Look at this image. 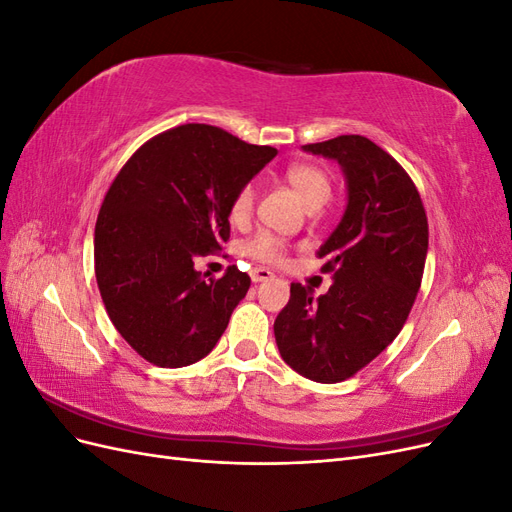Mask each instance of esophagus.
I'll list each match as a JSON object with an SVG mask.
<instances>
[{"label": "esophagus", "instance_id": "1", "mask_svg": "<svg viewBox=\"0 0 512 512\" xmlns=\"http://www.w3.org/2000/svg\"><path fill=\"white\" fill-rule=\"evenodd\" d=\"M250 275H252L254 282H267V280H271V277H273V273L269 269H265V267H254L250 271Z\"/></svg>", "mask_w": 512, "mask_h": 512}]
</instances>
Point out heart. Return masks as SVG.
Wrapping results in <instances>:
<instances>
[{"instance_id":"obj_1","label":"heart","mask_w":512,"mask_h":512,"mask_svg":"<svg viewBox=\"0 0 512 512\" xmlns=\"http://www.w3.org/2000/svg\"><path fill=\"white\" fill-rule=\"evenodd\" d=\"M286 181L309 213L320 211L333 196V179L327 170L318 164L290 166L286 170ZM254 200H256L254 185L252 183L243 185L230 203V211H228L230 220L235 224H243L250 220V215L254 211ZM284 252H286V243L280 237L271 235V232H258L256 237H252L245 243V254L262 262L282 260Z\"/></svg>"}]
</instances>
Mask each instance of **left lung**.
Returning <instances> with one entry per match:
<instances>
[{
    "mask_svg": "<svg viewBox=\"0 0 512 512\" xmlns=\"http://www.w3.org/2000/svg\"><path fill=\"white\" fill-rule=\"evenodd\" d=\"M303 151L342 166L348 205L318 250L333 273L327 294L290 284V301L273 331L282 359L297 374L342 382L371 363L404 329L421 288L429 228L421 194L401 164L359 134Z\"/></svg>",
    "mask_w": 512,
    "mask_h": 512,
    "instance_id": "left-lung-1",
    "label": "left lung"
}]
</instances>
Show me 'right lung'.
Returning a JSON list of instances; mask_svg holds the SVG:
<instances>
[{
  "label": "right lung",
  "instance_id": "obj_1",
  "mask_svg": "<svg viewBox=\"0 0 512 512\" xmlns=\"http://www.w3.org/2000/svg\"><path fill=\"white\" fill-rule=\"evenodd\" d=\"M277 156L207 123L153 136L123 164L96 222V280L119 335L158 367L207 356L252 280H205L194 262L230 237L235 194Z\"/></svg>",
  "mask_w": 512,
  "mask_h": 512
}]
</instances>
